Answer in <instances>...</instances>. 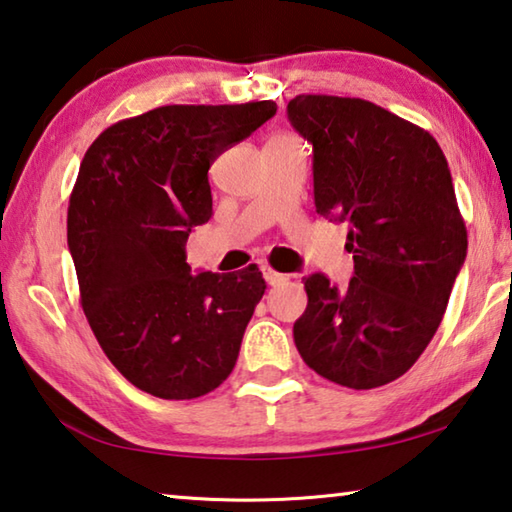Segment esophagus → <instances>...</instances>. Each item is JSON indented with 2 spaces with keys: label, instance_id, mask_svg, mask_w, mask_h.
Segmentation results:
<instances>
[{
  "label": "esophagus",
  "instance_id": "1",
  "mask_svg": "<svg viewBox=\"0 0 512 512\" xmlns=\"http://www.w3.org/2000/svg\"><path fill=\"white\" fill-rule=\"evenodd\" d=\"M264 271V277H266V282L271 284V287H280V284H284L289 280L287 275H282V273H277V271H273V268H262Z\"/></svg>",
  "mask_w": 512,
  "mask_h": 512
}]
</instances>
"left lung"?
Instances as JSON below:
<instances>
[{
    "label": "left lung",
    "mask_w": 512,
    "mask_h": 512,
    "mask_svg": "<svg viewBox=\"0 0 512 512\" xmlns=\"http://www.w3.org/2000/svg\"><path fill=\"white\" fill-rule=\"evenodd\" d=\"M291 126L314 146V203L348 223L345 289L305 277L293 341L311 370L368 391L402 377L443 320L467 255L452 173L438 142L375 103L300 94Z\"/></svg>",
    "instance_id": "8db88e82"
}]
</instances>
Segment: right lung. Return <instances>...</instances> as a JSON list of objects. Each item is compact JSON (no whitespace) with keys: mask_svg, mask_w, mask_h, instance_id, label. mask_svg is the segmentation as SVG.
Wrapping results in <instances>:
<instances>
[{"mask_svg":"<svg viewBox=\"0 0 512 512\" xmlns=\"http://www.w3.org/2000/svg\"><path fill=\"white\" fill-rule=\"evenodd\" d=\"M275 110L162 106L112 124L85 153L67 210L81 305L112 366L144 393L194 400L235 368L264 277L257 266L194 275L185 244L212 216V162Z\"/></svg>","mask_w":512,"mask_h":512,"instance_id":"add662e5","label":"right lung"}]
</instances>
